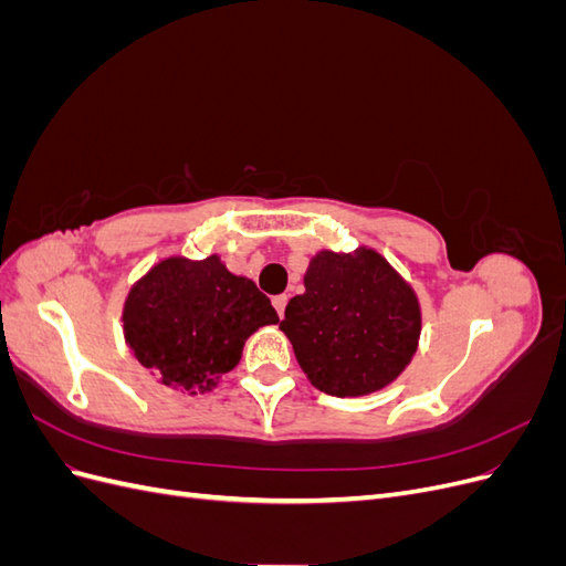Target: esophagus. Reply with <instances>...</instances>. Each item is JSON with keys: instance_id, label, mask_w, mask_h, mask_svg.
Masks as SVG:
<instances>
[{"instance_id": "obj_1", "label": "esophagus", "mask_w": 566, "mask_h": 566, "mask_svg": "<svg viewBox=\"0 0 566 566\" xmlns=\"http://www.w3.org/2000/svg\"><path fill=\"white\" fill-rule=\"evenodd\" d=\"M285 304H287V295H276V297H273V306H276V312H279L281 318L285 314Z\"/></svg>"}]
</instances>
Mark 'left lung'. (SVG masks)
<instances>
[{"mask_svg": "<svg viewBox=\"0 0 566 566\" xmlns=\"http://www.w3.org/2000/svg\"><path fill=\"white\" fill-rule=\"evenodd\" d=\"M281 331L316 389L366 397L413 361L422 310L413 285L378 250H321L306 266L304 293L285 306Z\"/></svg>", "mask_w": 566, "mask_h": 566, "instance_id": "8db88e82", "label": "left lung"}]
</instances>
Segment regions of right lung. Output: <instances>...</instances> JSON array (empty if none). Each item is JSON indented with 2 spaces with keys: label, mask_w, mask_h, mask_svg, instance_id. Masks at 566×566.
Returning a JSON list of instances; mask_svg holds the SVG:
<instances>
[{
  "label": "right lung",
  "mask_w": 566,
  "mask_h": 566,
  "mask_svg": "<svg viewBox=\"0 0 566 566\" xmlns=\"http://www.w3.org/2000/svg\"><path fill=\"white\" fill-rule=\"evenodd\" d=\"M279 323L271 300L235 276L219 254L165 256L136 281L123 304L132 356L160 385L212 391L241 361L245 339Z\"/></svg>",
  "instance_id": "obj_1"
}]
</instances>
